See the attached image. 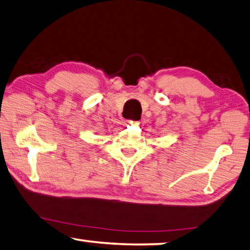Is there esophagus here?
Masks as SVG:
<instances>
[{"mask_svg": "<svg viewBox=\"0 0 250 250\" xmlns=\"http://www.w3.org/2000/svg\"><path fill=\"white\" fill-rule=\"evenodd\" d=\"M126 124H127V125H137V124H139V122H135V121H127V122H126Z\"/></svg>", "mask_w": 250, "mask_h": 250, "instance_id": "34e87169", "label": "esophagus"}]
</instances>
